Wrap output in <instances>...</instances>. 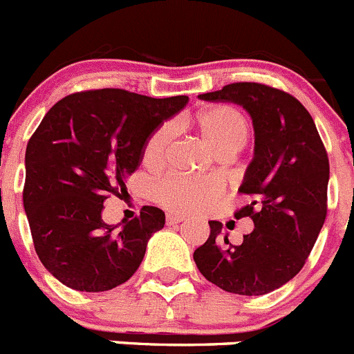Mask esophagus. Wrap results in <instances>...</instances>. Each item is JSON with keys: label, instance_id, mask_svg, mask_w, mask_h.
Returning <instances> with one entry per match:
<instances>
[{"label": "esophagus", "instance_id": "34e87169", "mask_svg": "<svg viewBox=\"0 0 354 354\" xmlns=\"http://www.w3.org/2000/svg\"><path fill=\"white\" fill-rule=\"evenodd\" d=\"M183 216H178V214H167L166 216V223L167 225H176V223L183 222Z\"/></svg>", "mask_w": 354, "mask_h": 354}]
</instances>
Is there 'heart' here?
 Instances as JSON below:
<instances>
[{
	"mask_svg": "<svg viewBox=\"0 0 354 354\" xmlns=\"http://www.w3.org/2000/svg\"><path fill=\"white\" fill-rule=\"evenodd\" d=\"M203 140L218 155H234L246 147L250 140V122L232 106H213L203 110L192 120ZM173 136V125L162 124L148 136L141 160L147 167H157L166 155ZM155 201L169 211L180 214L203 213L209 209L220 196L222 187L211 178H194L171 174L155 185Z\"/></svg>",
	"mask_w": 354,
	"mask_h": 354,
	"instance_id": "heart-1",
	"label": "heart"
}]
</instances>
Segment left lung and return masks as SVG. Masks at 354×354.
Wrapping results in <instances>:
<instances>
[{
	"mask_svg": "<svg viewBox=\"0 0 354 354\" xmlns=\"http://www.w3.org/2000/svg\"><path fill=\"white\" fill-rule=\"evenodd\" d=\"M199 97L236 102L252 115L255 157L239 190L252 201L234 216H250L255 229L234 246L227 236L222 239V223L209 222V237L194 252V260L218 288L266 295L299 274L325 223L326 148L309 111L281 88L236 82Z\"/></svg>",
	"mask_w": 354,
	"mask_h": 354,
	"instance_id": "1",
	"label": "left lung"
}]
</instances>
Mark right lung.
I'll list each match as a JSON object with an SVG mask.
<instances>
[{
  "mask_svg": "<svg viewBox=\"0 0 354 354\" xmlns=\"http://www.w3.org/2000/svg\"><path fill=\"white\" fill-rule=\"evenodd\" d=\"M188 102L124 88L69 94L43 117L26 148L22 201L45 269L78 292H106L136 272L164 211L143 206L120 230L102 222L108 196H127L153 129Z\"/></svg>",
  "mask_w": 354,
  "mask_h": 354,
  "instance_id": "add662e5",
  "label": "right lung"
}]
</instances>
